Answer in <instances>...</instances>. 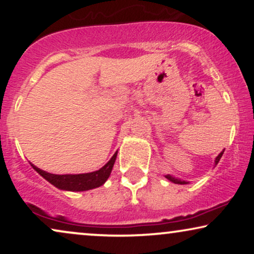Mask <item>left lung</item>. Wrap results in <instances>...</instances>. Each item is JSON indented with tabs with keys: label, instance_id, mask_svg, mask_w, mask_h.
Here are the masks:
<instances>
[{
	"label": "left lung",
	"instance_id": "left-lung-1",
	"mask_svg": "<svg viewBox=\"0 0 254 254\" xmlns=\"http://www.w3.org/2000/svg\"><path fill=\"white\" fill-rule=\"evenodd\" d=\"M223 152H224V150L221 151V154L217 156L216 159H215V164H217V163L220 162V159H221V157H222V155H223ZM165 178L168 179V180H170V182L175 183V184H180V185H185V184H187V182H184V180H180V179H178V178H175V177H172V176H170V175H166Z\"/></svg>",
	"mask_w": 254,
	"mask_h": 254
}]
</instances>
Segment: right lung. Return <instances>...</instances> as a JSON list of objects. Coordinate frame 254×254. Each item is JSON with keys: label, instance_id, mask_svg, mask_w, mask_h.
<instances>
[{"label": "right lung", "instance_id": "obj_1", "mask_svg": "<svg viewBox=\"0 0 254 254\" xmlns=\"http://www.w3.org/2000/svg\"><path fill=\"white\" fill-rule=\"evenodd\" d=\"M118 151L112 156V158L103 166L102 169L97 171L89 172V173H81V175H53L43 171L36 165L31 164V166L39 173V175L51 183L52 185L60 190H71V192H81V190H89L96 187L102 186L106 182L112 171L114 162H116Z\"/></svg>", "mask_w": 254, "mask_h": 254}]
</instances>
